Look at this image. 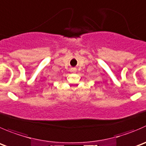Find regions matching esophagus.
<instances>
[{
	"instance_id": "1",
	"label": "esophagus",
	"mask_w": 146,
	"mask_h": 146,
	"mask_svg": "<svg viewBox=\"0 0 146 146\" xmlns=\"http://www.w3.org/2000/svg\"><path fill=\"white\" fill-rule=\"evenodd\" d=\"M73 72H75V70H73Z\"/></svg>"
}]
</instances>
